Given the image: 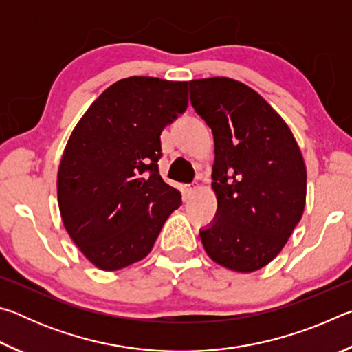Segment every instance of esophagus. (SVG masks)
<instances>
[{
	"instance_id": "34e87169",
	"label": "esophagus",
	"mask_w": 352,
	"mask_h": 352,
	"mask_svg": "<svg viewBox=\"0 0 352 352\" xmlns=\"http://www.w3.org/2000/svg\"><path fill=\"white\" fill-rule=\"evenodd\" d=\"M195 189H197V186H195V184H184V192H186L188 197L195 192Z\"/></svg>"
}]
</instances>
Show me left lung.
Wrapping results in <instances>:
<instances>
[{"mask_svg":"<svg viewBox=\"0 0 352 352\" xmlns=\"http://www.w3.org/2000/svg\"><path fill=\"white\" fill-rule=\"evenodd\" d=\"M190 104L212 130L217 212L200 230L206 253L250 273L275 259L301 220L306 166L287 124L245 83L228 77L189 82Z\"/></svg>","mask_w":352,"mask_h":352,"instance_id":"left-lung-1","label":"left lung"}]
</instances>
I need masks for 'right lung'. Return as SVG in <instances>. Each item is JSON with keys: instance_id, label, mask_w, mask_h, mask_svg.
Returning <instances> with one entry per match:
<instances>
[{"instance_id": "1", "label": "right lung", "mask_w": 352, "mask_h": 352, "mask_svg": "<svg viewBox=\"0 0 352 352\" xmlns=\"http://www.w3.org/2000/svg\"><path fill=\"white\" fill-rule=\"evenodd\" d=\"M188 82L133 76L100 94L71 133L57 197L71 239L100 270L151 253L180 190L158 170L163 129L186 111Z\"/></svg>"}]
</instances>
